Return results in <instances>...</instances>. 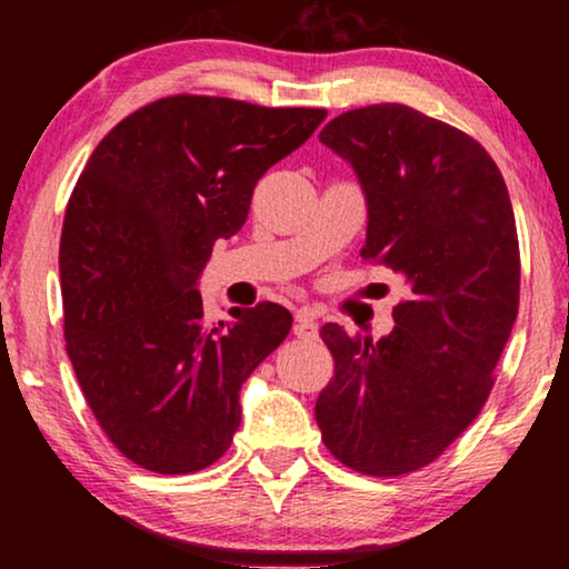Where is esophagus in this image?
<instances>
[{"instance_id":"1","label":"esophagus","mask_w":569,"mask_h":569,"mask_svg":"<svg viewBox=\"0 0 569 569\" xmlns=\"http://www.w3.org/2000/svg\"><path fill=\"white\" fill-rule=\"evenodd\" d=\"M295 337L298 339H316L318 337V323H316V313L310 308H300L295 313Z\"/></svg>"}]
</instances>
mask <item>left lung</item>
Here are the masks:
<instances>
[{"label":"left lung","instance_id":"8db88e82","mask_svg":"<svg viewBox=\"0 0 569 569\" xmlns=\"http://www.w3.org/2000/svg\"><path fill=\"white\" fill-rule=\"evenodd\" d=\"M318 139L360 178L362 259L401 274L409 298L378 341L323 326L333 378L316 422L349 469L401 477L442 456L492 391L518 316L516 214L485 147L409 106L355 108Z\"/></svg>","mask_w":569,"mask_h":569}]
</instances>
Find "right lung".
Wrapping results in <instances>:
<instances>
[{
  "instance_id": "add662e5",
  "label": "right lung",
  "mask_w": 569,
  "mask_h": 569,
  "mask_svg": "<svg viewBox=\"0 0 569 569\" xmlns=\"http://www.w3.org/2000/svg\"><path fill=\"white\" fill-rule=\"evenodd\" d=\"M323 108L170 96L100 139L59 248L67 355L98 425L129 461L191 473L230 448L240 386L290 333L277 302L207 326L197 279L243 228L259 178Z\"/></svg>"
}]
</instances>
